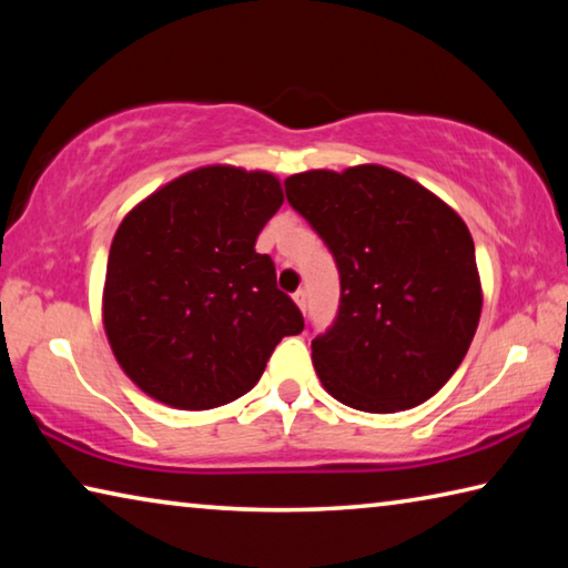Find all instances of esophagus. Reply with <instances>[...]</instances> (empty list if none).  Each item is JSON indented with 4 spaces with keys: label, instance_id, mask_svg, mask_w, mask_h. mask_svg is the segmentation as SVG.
<instances>
[{
    "label": "esophagus",
    "instance_id": "34e87169",
    "mask_svg": "<svg viewBox=\"0 0 568 568\" xmlns=\"http://www.w3.org/2000/svg\"><path fill=\"white\" fill-rule=\"evenodd\" d=\"M293 301H295L297 307H301V311L305 313V307H307V295H305V291H295V293H293Z\"/></svg>",
    "mask_w": 568,
    "mask_h": 568
}]
</instances>
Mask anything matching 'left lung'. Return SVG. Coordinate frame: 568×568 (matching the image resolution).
<instances>
[{
    "label": "left lung",
    "instance_id": "obj_1",
    "mask_svg": "<svg viewBox=\"0 0 568 568\" xmlns=\"http://www.w3.org/2000/svg\"><path fill=\"white\" fill-rule=\"evenodd\" d=\"M285 197L341 275L338 315L311 343L325 390L365 413L428 400L464 361L484 303L464 220L381 165L291 175Z\"/></svg>",
    "mask_w": 568,
    "mask_h": 568
}]
</instances>
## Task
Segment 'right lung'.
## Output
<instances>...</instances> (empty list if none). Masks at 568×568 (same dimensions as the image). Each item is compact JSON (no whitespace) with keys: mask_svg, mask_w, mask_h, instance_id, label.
<instances>
[{"mask_svg":"<svg viewBox=\"0 0 568 568\" xmlns=\"http://www.w3.org/2000/svg\"><path fill=\"white\" fill-rule=\"evenodd\" d=\"M283 205L277 178L210 165L168 182L114 233L102 318L122 371L160 403L207 410L261 381L303 313L255 240Z\"/></svg>","mask_w":568,"mask_h":568,"instance_id":"obj_1","label":"right lung"}]
</instances>
